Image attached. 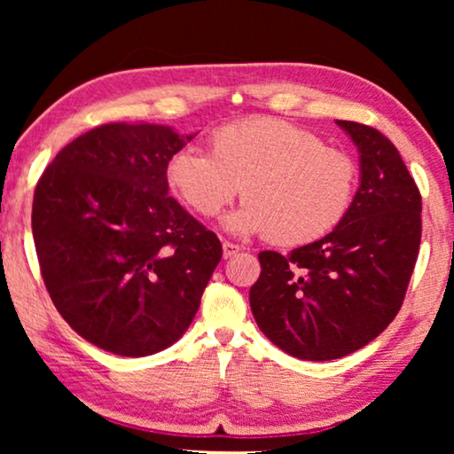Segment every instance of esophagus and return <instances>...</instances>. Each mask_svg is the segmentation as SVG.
Wrapping results in <instances>:
<instances>
[{
	"label": "esophagus",
	"instance_id": "34e87169",
	"mask_svg": "<svg viewBox=\"0 0 454 454\" xmlns=\"http://www.w3.org/2000/svg\"><path fill=\"white\" fill-rule=\"evenodd\" d=\"M222 252H224V258H232L238 254V252H240V246L234 242H224L222 244Z\"/></svg>",
	"mask_w": 454,
	"mask_h": 454
}]
</instances>
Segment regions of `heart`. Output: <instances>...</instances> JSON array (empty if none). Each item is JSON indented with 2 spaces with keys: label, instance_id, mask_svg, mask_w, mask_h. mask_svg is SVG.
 <instances>
[{
  "label": "heart",
  "instance_id": "obj_1",
  "mask_svg": "<svg viewBox=\"0 0 454 454\" xmlns=\"http://www.w3.org/2000/svg\"><path fill=\"white\" fill-rule=\"evenodd\" d=\"M168 186L200 218H214L242 186L246 202L224 220L234 234H268L282 246L328 236L347 216L358 186L348 152L278 118H248L218 128L210 153L174 152Z\"/></svg>",
  "mask_w": 454,
  "mask_h": 454
}]
</instances>
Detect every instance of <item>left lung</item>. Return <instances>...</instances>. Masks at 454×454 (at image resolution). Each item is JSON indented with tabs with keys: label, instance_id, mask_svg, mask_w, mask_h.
Returning <instances> with one entry per match:
<instances>
[{
	"label": "left lung",
	"instance_id": "8db88e82",
	"mask_svg": "<svg viewBox=\"0 0 454 454\" xmlns=\"http://www.w3.org/2000/svg\"><path fill=\"white\" fill-rule=\"evenodd\" d=\"M360 153V186L328 236L288 256L258 254L250 288L258 328L301 360H334L366 347L401 310L420 246V192L379 129L336 120Z\"/></svg>",
	"mask_w": 454,
	"mask_h": 454
}]
</instances>
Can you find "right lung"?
<instances>
[{
    "mask_svg": "<svg viewBox=\"0 0 454 454\" xmlns=\"http://www.w3.org/2000/svg\"><path fill=\"white\" fill-rule=\"evenodd\" d=\"M194 136L104 124L45 168L32 230L53 304L75 333L148 356L186 333L222 258L218 236L168 196L166 164Z\"/></svg>",
    "mask_w": 454,
    "mask_h": 454,
    "instance_id": "right-lung-1",
    "label": "right lung"
}]
</instances>
